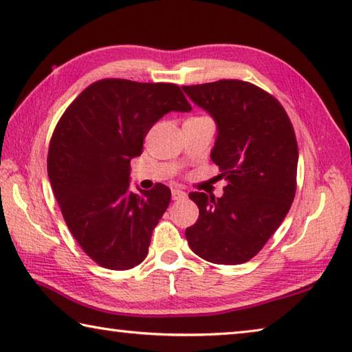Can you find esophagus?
Wrapping results in <instances>:
<instances>
[{
  "mask_svg": "<svg viewBox=\"0 0 352 352\" xmlns=\"http://www.w3.org/2000/svg\"><path fill=\"white\" fill-rule=\"evenodd\" d=\"M187 196V193L186 192H182V190H179V188H173L171 190V198L175 199V201H179V199H184Z\"/></svg>",
  "mask_w": 352,
  "mask_h": 352,
  "instance_id": "1",
  "label": "esophagus"
}]
</instances>
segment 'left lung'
Masks as SVG:
<instances>
[{
  "label": "left lung",
  "mask_w": 352,
  "mask_h": 352,
  "mask_svg": "<svg viewBox=\"0 0 352 352\" xmlns=\"http://www.w3.org/2000/svg\"><path fill=\"white\" fill-rule=\"evenodd\" d=\"M182 89L217 123L210 157L226 181L221 198L188 195L199 218L186 238L206 261L243 264L264 248L294 201L298 148L292 123L276 98L241 80Z\"/></svg>",
  "instance_id": "obj_1"
}]
</instances>
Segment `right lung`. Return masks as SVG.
Listing matches in <instances>:
<instances>
[{"mask_svg": "<svg viewBox=\"0 0 352 352\" xmlns=\"http://www.w3.org/2000/svg\"><path fill=\"white\" fill-rule=\"evenodd\" d=\"M192 107L173 83L104 78L88 86L55 126L47 176L66 226L91 260L111 270L138 266L171 192L129 190V162L160 117Z\"/></svg>", "mask_w": 352, "mask_h": 352, "instance_id": "add662e5", "label": "right lung"}]
</instances>
